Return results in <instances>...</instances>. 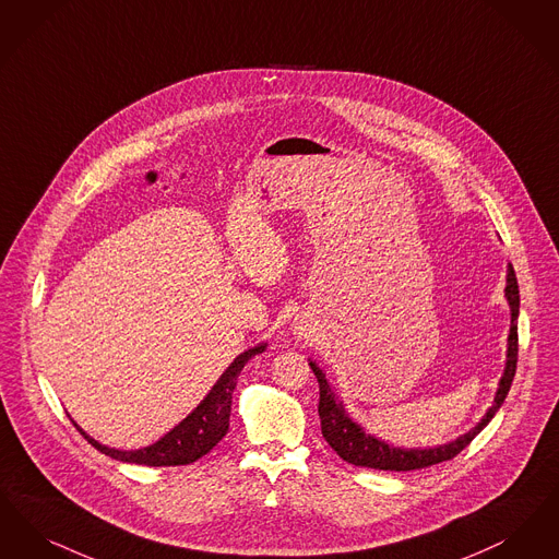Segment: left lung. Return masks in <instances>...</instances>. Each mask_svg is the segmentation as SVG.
<instances>
[{
	"instance_id": "obj_1",
	"label": "left lung",
	"mask_w": 559,
	"mask_h": 559,
	"mask_svg": "<svg viewBox=\"0 0 559 559\" xmlns=\"http://www.w3.org/2000/svg\"><path fill=\"white\" fill-rule=\"evenodd\" d=\"M506 298L510 305V334H508V353H506V369L499 380V386L495 392L492 405L486 409L483 419L467 430L462 437L438 444V447H394L382 438L373 437L365 432L364 426L355 421L342 405L336 390L332 389L330 380L325 378V371L319 365L309 359V365L316 373L319 382V419H321V435L328 440V444L341 455L344 462L359 465V467H371V469H390V472H409L428 467L435 463L453 460L457 453L478 437L486 428V424L495 417V413L501 409L506 396L511 389L513 376H515V364H518V316H520V290L515 271L508 263V275H506Z\"/></svg>"
}]
</instances>
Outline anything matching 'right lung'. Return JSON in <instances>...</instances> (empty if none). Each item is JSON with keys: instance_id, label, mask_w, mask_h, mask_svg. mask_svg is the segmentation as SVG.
Returning <instances> with one entry per match:
<instances>
[{"instance_id": "obj_1", "label": "right lung", "mask_w": 559, "mask_h": 559, "mask_svg": "<svg viewBox=\"0 0 559 559\" xmlns=\"http://www.w3.org/2000/svg\"><path fill=\"white\" fill-rule=\"evenodd\" d=\"M267 348V342H261L248 350L240 353L234 364L229 365L217 384L209 390V394L200 401V405L188 417H183L175 428H170L165 437L158 438L156 442L147 444L144 449L133 451H121L106 447L97 442L96 438L90 437L73 417L71 421L74 428L85 437V440L96 447L99 453L122 463H135V465H150V467H167V465H188L195 460L211 453V449L217 444L221 438L229 430V415H231V392L238 384V376L254 355L263 353Z\"/></svg>"}]
</instances>
